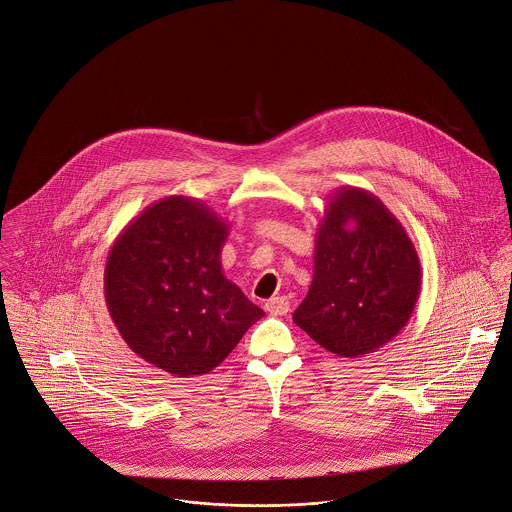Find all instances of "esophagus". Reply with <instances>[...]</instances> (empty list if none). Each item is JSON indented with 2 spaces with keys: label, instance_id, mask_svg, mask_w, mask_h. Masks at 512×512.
Wrapping results in <instances>:
<instances>
[{
  "label": "esophagus",
  "instance_id": "1",
  "mask_svg": "<svg viewBox=\"0 0 512 512\" xmlns=\"http://www.w3.org/2000/svg\"><path fill=\"white\" fill-rule=\"evenodd\" d=\"M289 301L285 297H273L265 303V310L275 314V316H281V314H287L289 312Z\"/></svg>",
  "mask_w": 512,
  "mask_h": 512
}]
</instances>
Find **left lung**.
<instances>
[{
    "instance_id": "left-lung-1",
    "label": "left lung",
    "mask_w": 512,
    "mask_h": 512,
    "mask_svg": "<svg viewBox=\"0 0 512 512\" xmlns=\"http://www.w3.org/2000/svg\"><path fill=\"white\" fill-rule=\"evenodd\" d=\"M419 293V257L400 219L368 190L330 194L295 324L328 352L360 358L404 330Z\"/></svg>"
}]
</instances>
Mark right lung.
Listing matches in <instances>:
<instances>
[{
  "instance_id": "obj_1",
  "label": "right lung",
  "mask_w": 512,
  "mask_h": 512,
  "mask_svg": "<svg viewBox=\"0 0 512 512\" xmlns=\"http://www.w3.org/2000/svg\"><path fill=\"white\" fill-rule=\"evenodd\" d=\"M229 235L211 207L190 196L148 205L114 239L104 299L128 348L176 378L209 374L265 312L225 279Z\"/></svg>"
}]
</instances>
